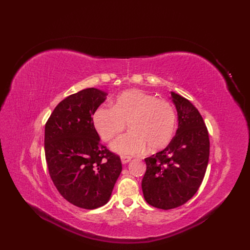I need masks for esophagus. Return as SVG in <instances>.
<instances>
[{
	"mask_svg": "<svg viewBox=\"0 0 250 250\" xmlns=\"http://www.w3.org/2000/svg\"><path fill=\"white\" fill-rule=\"evenodd\" d=\"M122 163L124 164V165H125V164H127L129 161H130V157H122Z\"/></svg>",
	"mask_w": 250,
	"mask_h": 250,
	"instance_id": "obj_1",
	"label": "esophagus"
}]
</instances>
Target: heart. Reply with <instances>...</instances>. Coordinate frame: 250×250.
I'll use <instances>...</instances> for the list:
<instances>
[{
    "label": "heart",
    "mask_w": 250,
    "mask_h": 250,
    "mask_svg": "<svg viewBox=\"0 0 250 250\" xmlns=\"http://www.w3.org/2000/svg\"><path fill=\"white\" fill-rule=\"evenodd\" d=\"M129 133L118 137L111 149L122 156L153 152L166 147L176 130V112L172 104L138 89L117 95L112 107L101 105L93 114V125L103 142H108L125 128Z\"/></svg>",
    "instance_id": "1"
}]
</instances>
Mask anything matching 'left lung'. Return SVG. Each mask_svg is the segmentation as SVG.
<instances>
[{"mask_svg":"<svg viewBox=\"0 0 250 250\" xmlns=\"http://www.w3.org/2000/svg\"><path fill=\"white\" fill-rule=\"evenodd\" d=\"M178 115V128L169 145L145 159L142 180L146 202L170 209L186 204L200 188L209 156L208 128L190 101L171 92Z\"/></svg>","mask_w":250,"mask_h":250,"instance_id":"left-lung-1","label":"left lung"}]
</instances>
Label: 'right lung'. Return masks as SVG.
<instances>
[{
	"label": "right lung",
	"instance_id": "1",
	"mask_svg": "<svg viewBox=\"0 0 250 250\" xmlns=\"http://www.w3.org/2000/svg\"><path fill=\"white\" fill-rule=\"evenodd\" d=\"M107 93L87 88L61 101L44 128L45 160L50 178L64 200L93 209L106 204L122 172V161L100 143L95 110Z\"/></svg>",
	"mask_w": 250,
	"mask_h": 250
}]
</instances>
